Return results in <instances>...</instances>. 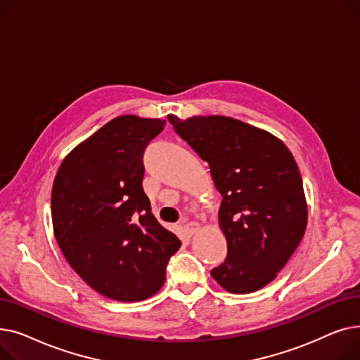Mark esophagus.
<instances>
[{"instance_id": "1", "label": "esophagus", "mask_w": 360, "mask_h": 360, "mask_svg": "<svg viewBox=\"0 0 360 360\" xmlns=\"http://www.w3.org/2000/svg\"><path fill=\"white\" fill-rule=\"evenodd\" d=\"M198 229H200V224L197 221H190V223L185 224V232L190 235V236L194 235Z\"/></svg>"}]
</instances>
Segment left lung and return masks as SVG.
I'll use <instances>...</instances> for the list:
<instances>
[{
    "label": "left lung",
    "mask_w": 360,
    "mask_h": 360,
    "mask_svg": "<svg viewBox=\"0 0 360 360\" xmlns=\"http://www.w3.org/2000/svg\"><path fill=\"white\" fill-rule=\"evenodd\" d=\"M167 120L210 165L223 195L219 221L228 257L212 270L213 278L239 295L269 285L307 229L304 185L289 148L270 132L228 117Z\"/></svg>",
    "instance_id": "1"
}]
</instances>
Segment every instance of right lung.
I'll return each mask as SVG.
<instances>
[{"label": "right lung", "mask_w": 360, "mask_h": 360, "mask_svg": "<svg viewBox=\"0 0 360 360\" xmlns=\"http://www.w3.org/2000/svg\"><path fill=\"white\" fill-rule=\"evenodd\" d=\"M166 121L118 117L65 158L51 212L60 248L98 293L137 302L165 283L181 240L158 221L143 190V151Z\"/></svg>", "instance_id": "obj_1"}]
</instances>
